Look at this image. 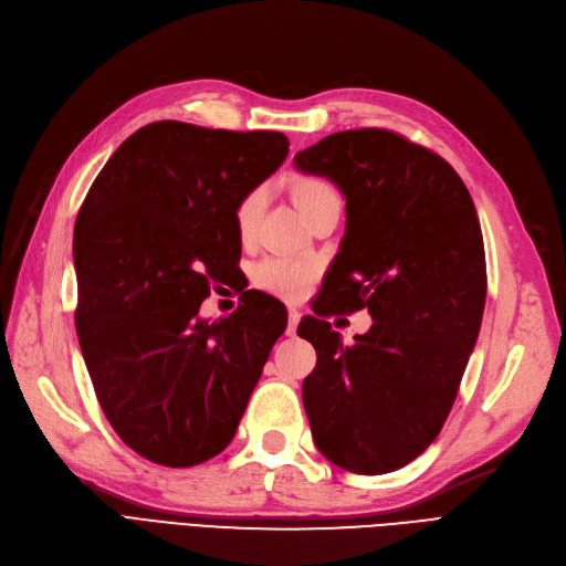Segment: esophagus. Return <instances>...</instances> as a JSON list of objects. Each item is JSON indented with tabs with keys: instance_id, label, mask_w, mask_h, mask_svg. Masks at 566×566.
<instances>
[{
	"instance_id": "1",
	"label": "esophagus",
	"mask_w": 566,
	"mask_h": 566,
	"mask_svg": "<svg viewBox=\"0 0 566 566\" xmlns=\"http://www.w3.org/2000/svg\"><path fill=\"white\" fill-rule=\"evenodd\" d=\"M300 318H302V314L297 312V310H287V335H295V331H297V324H300Z\"/></svg>"
}]
</instances>
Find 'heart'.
I'll return each instance as SVG.
<instances>
[{"instance_id":"heart-1","label":"heart","mask_w":566,"mask_h":566,"mask_svg":"<svg viewBox=\"0 0 566 566\" xmlns=\"http://www.w3.org/2000/svg\"><path fill=\"white\" fill-rule=\"evenodd\" d=\"M295 197L302 211L310 213L318 209L328 200H338V192L331 186V182L321 180V178H302L295 186ZM269 192L264 186H256L250 192L242 195V200L235 207V223H238V233L242 240H252L256 233L259 219L266 209ZM314 279V266L304 259H293V256H269L264 262H259L254 269V281L256 285H262L269 293H276L287 300H297L304 293H307Z\"/></svg>"}]
</instances>
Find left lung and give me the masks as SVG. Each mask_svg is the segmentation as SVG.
Wrapping results in <instances>:
<instances>
[{
	"mask_svg": "<svg viewBox=\"0 0 566 566\" xmlns=\"http://www.w3.org/2000/svg\"><path fill=\"white\" fill-rule=\"evenodd\" d=\"M295 169L345 197V235L316 314L369 310L345 345L328 321L297 333L316 349L304 378L318 452L378 476L431 446L460 390L485 307V252L471 195L433 151L380 128L333 133Z\"/></svg>",
	"mask_w": 566,
	"mask_h": 566,
	"instance_id": "obj_1",
	"label": "left lung"
}]
</instances>
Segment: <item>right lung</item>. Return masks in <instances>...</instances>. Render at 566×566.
Instances as JSON below:
<instances>
[{
	"instance_id": "right-lung-1",
	"label": "right lung",
	"mask_w": 566,
	"mask_h": 566,
	"mask_svg": "<svg viewBox=\"0 0 566 566\" xmlns=\"http://www.w3.org/2000/svg\"><path fill=\"white\" fill-rule=\"evenodd\" d=\"M287 147L273 130L157 120L114 151L78 211L83 359L114 431L149 462L195 467L226 450L285 331L264 293L219 321L200 304L238 269V202Z\"/></svg>"
}]
</instances>
